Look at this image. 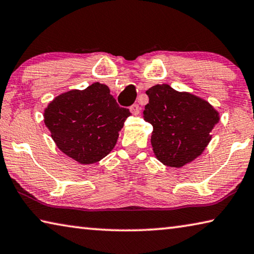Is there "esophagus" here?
<instances>
[{"instance_id": "esophagus-1", "label": "esophagus", "mask_w": 254, "mask_h": 254, "mask_svg": "<svg viewBox=\"0 0 254 254\" xmlns=\"http://www.w3.org/2000/svg\"><path fill=\"white\" fill-rule=\"evenodd\" d=\"M130 111H131V113L133 114V115H137L140 113V111H141V107L137 105V104H133L131 107H130Z\"/></svg>"}]
</instances>
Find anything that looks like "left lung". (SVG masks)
I'll use <instances>...</instances> for the list:
<instances>
[{"label": "left lung", "mask_w": 254, "mask_h": 254, "mask_svg": "<svg viewBox=\"0 0 254 254\" xmlns=\"http://www.w3.org/2000/svg\"><path fill=\"white\" fill-rule=\"evenodd\" d=\"M143 118L151 124V145L165 166L182 168L198 158L212 140L210 132L220 121L213 105L194 94L178 92L168 84L147 92Z\"/></svg>", "instance_id": "1"}]
</instances>
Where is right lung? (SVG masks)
I'll list each match as a JSON object with an SVG mask.
<instances>
[{"instance_id":"obj_1","label":"right lung","mask_w":254,"mask_h":254,"mask_svg":"<svg viewBox=\"0 0 254 254\" xmlns=\"http://www.w3.org/2000/svg\"><path fill=\"white\" fill-rule=\"evenodd\" d=\"M130 114L106 85L93 83L55 97L44 111V121L60 151L81 165H92L114 149Z\"/></svg>"}]
</instances>
